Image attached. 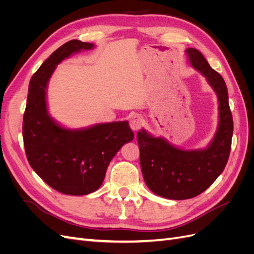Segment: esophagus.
Here are the masks:
<instances>
[{
  "mask_svg": "<svg viewBox=\"0 0 254 254\" xmlns=\"http://www.w3.org/2000/svg\"><path fill=\"white\" fill-rule=\"evenodd\" d=\"M143 122L144 120L140 117V115L134 114L133 117H131V119H130L129 124H130V127H131L133 130H137L140 129L141 126L143 125Z\"/></svg>",
  "mask_w": 254,
  "mask_h": 254,
  "instance_id": "1",
  "label": "esophagus"
}]
</instances>
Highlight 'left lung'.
Instances as JSON below:
<instances>
[{"instance_id": "obj_1", "label": "left lung", "mask_w": 254, "mask_h": 254, "mask_svg": "<svg viewBox=\"0 0 254 254\" xmlns=\"http://www.w3.org/2000/svg\"><path fill=\"white\" fill-rule=\"evenodd\" d=\"M190 64L206 77L218 95L219 126L214 140L203 150H182L145 130L136 134L140 164L146 186L153 193L174 200H183L204 191L224 172L231 151L233 119L226 82L207 64L202 54L188 49Z\"/></svg>"}]
</instances>
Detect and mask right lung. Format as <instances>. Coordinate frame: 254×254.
Wrapping results in <instances>:
<instances>
[{"label": "right lung", "mask_w": 254, "mask_h": 254, "mask_svg": "<svg viewBox=\"0 0 254 254\" xmlns=\"http://www.w3.org/2000/svg\"><path fill=\"white\" fill-rule=\"evenodd\" d=\"M93 47L71 40L54 52L30 79L23 115V142L30 166L51 188L66 195L95 191L102 186L112 158L134 137L128 122L67 130L48 115L45 90L55 66L73 53Z\"/></svg>", "instance_id": "obj_1"}]
</instances>
